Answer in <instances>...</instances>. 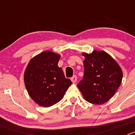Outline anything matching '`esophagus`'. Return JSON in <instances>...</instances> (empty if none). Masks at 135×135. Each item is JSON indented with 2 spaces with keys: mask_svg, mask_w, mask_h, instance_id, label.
Segmentation results:
<instances>
[{
  "mask_svg": "<svg viewBox=\"0 0 135 135\" xmlns=\"http://www.w3.org/2000/svg\"><path fill=\"white\" fill-rule=\"evenodd\" d=\"M71 82H74V83H75V82H76V80H77V77H76V76H72V77L71 78Z\"/></svg>",
  "mask_w": 135,
  "mask_h": 135,
  "instance_id": "esophagus-1",
  "label": "esophagus"
}]
</instances>
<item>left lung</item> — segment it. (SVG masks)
<instances>
[{"label": "left lung", "instance_id": "1", "mask_svg": "<svg viewBox=\"0 0 135 135\" xmlns=\"http://www.w3.org/2000/svg\"><path fill=\"white\" fill-rule=\"evenodd\" d=\"M84 74L78 87L84 99L101 105L115 95L122 80V71L116 61L105 51L83 53Z\"/></svg>", "mask_w": 135, "mask_h": 135}]
</instances>
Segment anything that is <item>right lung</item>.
I'll return each mask as SVG.
<instances>
[{"label": "right lung", "mask_w": 135, "mask_h": 135, "mask_svg": "<svg viewBox=\"0 0 135 135\" xmlns=\"http://www.w3.org/2000/svg\"><path fill=\"white\" fill-rule=\"evenodd\" d=\"M59 54L44 51L33 57L26 67L24 82L27 93L37 104L45 108L58 103L72 84L58 67Z\"/></svg>", "instance_id": "add662e5"}]
</instances>
